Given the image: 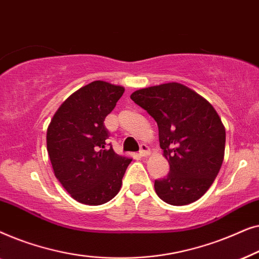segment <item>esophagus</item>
Segmentation results:
<instances>
[{
	"mask_svg": "<svg viewBox=\"0 0 259 259\" xmlns=\"http://www.w3.org/2000/svg\"><path fill=\"white\" fill-rule=\"evenodd\" d=\"M148 154H150V150H148V146H146V145H141L140 151H139L140 157H147Z\"/></svg>",
	"mask_w": 259,
	"mask_h": 259,
	"instance_id": "esophagus-1",
	"label": "esophagus"
}]
</instances>
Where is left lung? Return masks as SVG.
<instances>
[{"mask_svg": "<svg viewBox=\"0 0 259 259\" xmlns=\"http://www.w3.org/2000/svg\"><path fill=\"white\" fill-rule=\"evenodd\" d=\"M131 99L157 121L169 164L168 175L154 182L158 197L175 206L199 199L224 160L225 127L213 106L178 82L141 88Z\"/></svg>", "mask_w": 259, "mask_h": 259, "instance_id": "1", "label": "left lung"}]
</instances>
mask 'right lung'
I'll return each mask as SVG.
<instances>
[{
	"label": "right lung",
	"mask_w": 259,
	"mask_h": 259,
	"mask_svg": "<svg viewBox=\"0 0 259 259\" xmlns=\"http://www.w3.org/2000/svg\"><path fill=\"white\" fill-rule=\"evenodd\" d=\"M125 88L93 81L69 95L47 128V151L53 171L76 201L101 205L113 199L132 159L106 147L105 118Z\"/></svg>",
	"instance_id": "add662e5"
}]
</instances>
